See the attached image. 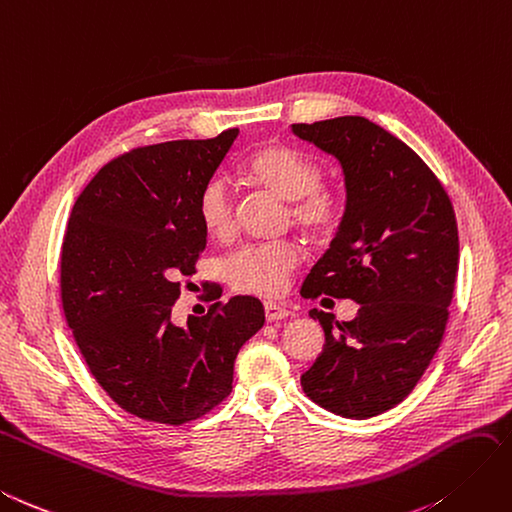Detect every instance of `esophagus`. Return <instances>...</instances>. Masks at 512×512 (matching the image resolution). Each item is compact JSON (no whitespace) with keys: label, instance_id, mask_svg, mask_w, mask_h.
<instances>
[{"label":"esophagus","instance_id":"1","mask_svg":"<svg viewBox=\"0 0 512 512\" xmlns=\"http://www.w3.org/2000/svg\"><path fill=\"white\" fill-rule=\"evenodd\" d=\"M288 314H290V310L284 308V306H280V303H273V301H267V303H265V316H267L269 323L282 321V319H286Z\"/></svg>","mask_w":512,"mask_h":512}]
</instances>
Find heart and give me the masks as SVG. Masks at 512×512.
Segmentation results:
<instances>
[{
    "label": "heart",
    "instance_id": "obj_1",
    "mask_svg": "<svg viewBox=\"0 0 512 512\" xmlns=\"http://www.w3.org/2000/svg\"><path fill=\"white\" fill-rule=\"evenodd\" d=\"M245 172L256 183L290 200V219L314 239L334 234L344 217V193L323 185V168L306 150L286 144L258 148L245 161ZM198 217L206 232L226 239L234 230V193L226 176H211L198 193ZM295 239L247 243L224 260L228 284L239 293L258 297L282 295L301 265Z\"/></svg>",
    "mask_w": 512,
    "mask_h": 512
}]
</instances>
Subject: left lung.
<instances>
[{"label": "left lung", "instance_id": "left-lung-1", "mask_svg": "<svg viewBox=\"0 0 512 512\" xmlns=\"http://www.w3.org/2000/svg\"><path fill=\"white\" fill-rule=\"evenodd\" d=\"M293 131L336 155L347 183L342 224L301 297L359 303L353 321L310 310L325 347L301 388L336 416H379L416 388L444 338L459 271L457 217L433 170L368 118L299 122Z\"/></svg>", "mask_w": 512, "mask_h": 512}]
</instances>
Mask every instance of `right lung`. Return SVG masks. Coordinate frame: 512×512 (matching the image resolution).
<instances>
[{"label":"right lung","instance_id":"add662e5","mask_svg":"<svg viewBox=\"0 0 512 512\" xmlns=\"http://www.w3.org/2000/svg\"><path fill=\"white\" fill-rule=\"evenodd\" d=\"M237 135L131 148L96 172L68 217L66 325L107 396L146 422L181 426L222 405L239 349L265 325L256 297L219 301L215 290L204 316L172 323L206 247L198 193Z\"/></svg>","mask_w":512,"mask_h":512}]
</instances>
